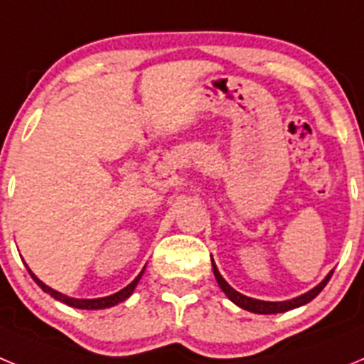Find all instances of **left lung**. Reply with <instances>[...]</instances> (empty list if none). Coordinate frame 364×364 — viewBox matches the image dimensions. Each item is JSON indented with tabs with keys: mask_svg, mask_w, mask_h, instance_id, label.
Masks as SVG:
<instances>
[{
	"mask_svg": "<svg viewBox=\"0 0 364 364\" xmlns=\"http://www.w3.org/2000/svg\"><path fill=\"white\" fill-rule=\"evenodd\" d=\"M213 273H215V279H217L218 286L222 288V291L228 295V297L231 299V301L237 304V306L244 308V310L247 311H253V314H282V311H288V310H294V308H299L302 306V304H306V302H310L311 299H315L317 295L321 294V290H323L324 286H326V282L330 281V277H332V273L330 272L326 275V279H324L323 282H321L319 286H315L314 290H310L308 294L301 295V297L297 299H291V301H284V302H268V301H257V299H252V297H246V295L239 294L237 290H233L230 284H228L224 279H222V275L218 273L217 266L213 264Z\"/></svg>",
	"mask_w": 364,
	"mask_h": 364,
	"instance_id": "obj_1",
	"label": "left lung"
}]
</instances>
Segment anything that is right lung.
Returning <instances> with one entry per match:
<instances>
[{
	"label": "right lung",
	"instance_id": "obj_1",
	"mask_svg": "<svg viewBox=\"0 0 364 364\" xmlns=\"http://www.w3.org/2000/svg\"><path fill=\"white\" fill-rule=\"evenodd\" d=\"M28 273H31L32 279L36 281V284L40 286L41 290L47 291V294H49V295H53V297L58 299V301L65 302V304H69V306L82 308V310H104V308L114 306V304H118V302L125 301V299L129 297V295L133 294L136 282L140 281V277H142L144 272L140 273V275H138V277L134 279V281L131 282V284L125 286L124 290H120V291H117V294L109 295V297H102V299H70V297H67V295H63V294H60V291H56V290H53V288H49V286H47V284H43V282H41L40 279H38L36 275H34V273L31 272V269H28Z\"/></svg>",
	"mask_w": 364,
	"mask_h": 364
}]
</instances>
